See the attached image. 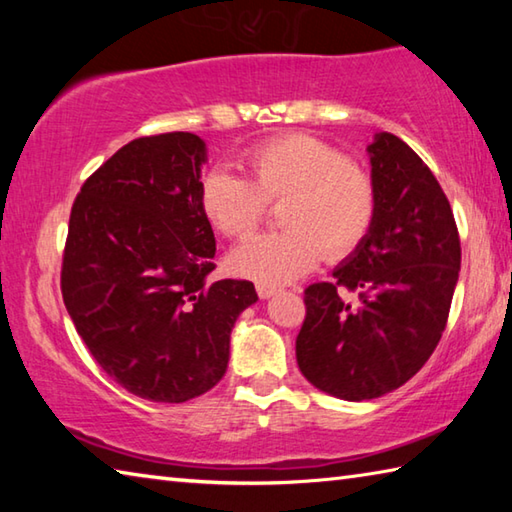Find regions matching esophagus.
Instances as JSON below:
<instances>
[{
    "label": "esophagus",
    "mask_w": 512,
    "mask_h": 512,
    "mask_svg": "<svg viewBox=\"0 0 512 512\" xmlns=\"http://www.w3.org/2000/svg\"><path fill=\"white\" fill-rule=\"evenodd\" d=\"M257 293H259V298H262V300H268V298L275 296L277 289H275V287H268V284H259Z\"/></svg>",
    "instance_id": "obj_1"
}]
</instances>
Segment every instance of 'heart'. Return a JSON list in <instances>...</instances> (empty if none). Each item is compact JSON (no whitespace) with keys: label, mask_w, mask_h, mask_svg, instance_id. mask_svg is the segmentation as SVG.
I'll use <instances>...</instances> for the list:
<instances>
[{"label":"heart","mask_w":512,"mask_h":512,"mask_svg":"<svg viewBox=\"0 0 512 512\" xmlns=\"http://www.w3.org/2000/svg\"><path fill=\"white\" fill-rule=\"evenodd\" d=\"M237 176L212 169L201 183V207L216 230L244 237L262 221L266 203L284 201V232H264L239 244L232 268L268 287L298 280L323 248L341 257L368 235L377 210L370 173L311 135H282L241 158Z\"/></svg>","instance_id":"b5f03b06"}]
</instances>
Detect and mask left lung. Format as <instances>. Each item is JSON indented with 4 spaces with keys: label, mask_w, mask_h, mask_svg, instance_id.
Segmentation results:
<instances>
[{
    "label": "left lung",
    "mask_w": 512,
    "mask_h": 512,
    "mask_svg": "<svg viewBox=\"0 0 512 512\" xmlns=\"http://www.w3.org/2000/svg\"><path fill=\"white\" fill-rule=\"evenodd\" d=\"M366 151L375 221L334 268L336 282L305 291L296 339L309 384L348 402L391 393L427 363L461 271L452 207L420 155L393 133H375ZM339 286L360 289L357 306L340 298Z\"/></svg>",
    "instance_id": "8db88e82"
}]
</instances>
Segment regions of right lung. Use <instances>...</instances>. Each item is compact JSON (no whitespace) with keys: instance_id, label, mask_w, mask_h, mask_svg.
Instances as JSON below:
<instances>
[{"instance_id":"obj_1","label":"right lung","mask_w":512,"mask_h":512,"mask_svg":"<svg viewBox=\"0 0 512 512\" xmlns=\"http://www.w3.org/2000/svg\"><path fill=\"white\" fill-rule=\"evenodd\" d=\"M205 162L194 133L140 137L85 180L69 216L67 314L99 366L151 402L180 404L219 384L232 327L257 302L253 282L210 280Z\"/></svg>"}]
</instances>
